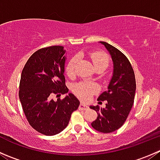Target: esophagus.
I'll list each match as a JSON object with an SVG mask.
<instances>
[{
	"mask_svg": "<svg viewBox=\"0 0 160 160\" xmlns=\"http://www.w3.org/2000/svg\"><path fill=\"white\" fill-rule=\"evenodd\" d=\"M88 107L84 104H80V106H79V110H81V111H85V110H88Z\"/></svg>",
	"mask_w": 160,
	"mask_h": 160,
	"instance_id": "obj_1",
	"label": "esophagus"
}]
</instances>
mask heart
Returning a JSON list of instances; mask_svg holds the SVG:
<instances>
[{"instance_id": "b5f03b06", "label": "heart", "mask_w": 160, "mask_h": 160, "mask_svg": "<svg viewBox=\"0 0 160 160\" xmlns=\"http://www.w3.org/2000/svg\"><path fill=\"white\" fill-rule=\"evenodd\" d=\"M93 65L97 70H106L110 64V58L103 52H93L90 54ZM80 56L76 55L70 59L66 67V72L69 77H73L76 74V69L78 64ZM99 88L96 83L83 81L77 83L72 87V91L83 101L88 100L93 93L98 91Z\"/></svg>"}]
</instances>
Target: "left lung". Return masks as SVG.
<instances>
[{"label": "left lung", "mask_w": 160, "mask_h": 160, "mask_svg": "<svg viewBox=\"0 0 160 160\" xmlns=\"http://www.w3.org/2000/svg\"><path fill=\"white\" fill-rule=\"evenodd\" d=\"M111 56L114 70L107 91L101 93L98 101H107L104 108L90 106L98 113L91 126L98 132L110 133L123 125L130 113L135 98L136 83L135 73L128 58L120 50L105 42H100Z\"/></svg>", "instance_id": "1"}]
</instances>
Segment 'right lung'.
Returning <instances> with one entry per match:
<instances>
[{
	"mask_svg": "<svg viewBox=\"0 0 160 160\" xmlns=\"http://www.w3.org/2000/svg\"><path fill=\"white\" fill-rule=\"evenodd\" d=\"M65 50L60 46L42 48L25 63L19 84V99L31 126L45 135H54L68 125L80 101L72 93L62 100H51L54 94L69 91L64 77Z\"/></svg>",
	"mask_w": 160,
	"mask_h": 160,
	"instance_id": "right-lung-1",
	"label": "right lung"
}]
</instances>
